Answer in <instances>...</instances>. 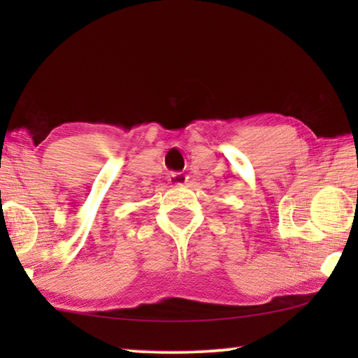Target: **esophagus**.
Masks as SVG:
<instances>
[{"label": "esophagus", "instance_id": "34e87169", "mask_svg": "<svg viewBox=\"0 0 358 358\" xmlns=\"http://www.w3.org/2000/svg\"><path fill=\"white\" fill-rule=\"evenodd\" d=\"M188 182V176L185 173H170L169 183L171 187H183Z\"/></svg>", "mask_w": 358, "mask_h": 358}]
</instances>
